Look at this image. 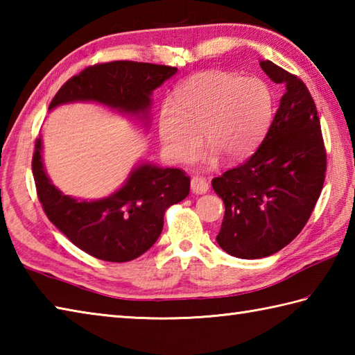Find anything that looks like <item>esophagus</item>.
<instances>
[{"label": "esophagus", "mask_w": 355, "mask_h": 355, "mask_svg": "<svg viewBox=\"0 0 355 355\" xmlns=\"http://www.w3.org/2000/svg\"><path fill=\"white\" fill-rule=\"evenodd\" d=\"M191 189L193 193H206L209 191V182L201 175H193L191 178Z\"/></svg>", "instance_id": "obj_1"}]
</instances>
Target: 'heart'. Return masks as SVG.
<instances>
[{
    "label": "heart",
    "instance_id": "b5f03b06",
    "mask_svg": "<svg viewBox=\"0 0 355 355\" xmlns=\"http://www.w3.org/2000/svg\"><path fill=\"white\" fill-rule=\"evenodd\" d=\"M175 101L159 109L158 135L163 150L177 163L197 157L201 138L217 155L239 159L259 141L272 115V94L255 76L207 71L191 76L177 89Z\"/></svg>",
    "mask_w": 355,
    "mask_h": 355
}]
</instances>
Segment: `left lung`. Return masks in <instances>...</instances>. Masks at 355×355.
I'll return each instance as SVG.
<instances>
[{"instance_id": "left-lung-1", "label": "left lung", "mask_w": 355, "mask_h": 355, "mask_svg": "<svg viewBox=\"0 0 355 355\" xmlns=\"http://www.w3.org/2000/svg\"><path fill=\"white\" fill-rule=\"evenodd\" d=\"M260 66L284 87L280 106L259 149L212 180L225 203L218 245L246 260L279 252L302 232L326 177L320 120L306 85L272 61Z\"/></svg>"}]
</instances>
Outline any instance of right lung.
I'll use <instances>...</instances> for the list:
<instances>
[{
    "instance_id": "right-lung-1",
    "label": "right lung",
    "mask_w": 355,
    "mask_h": 355,
    "mask_svg": "<svg viewBox=\"0 0 355 355\" xmlns=\"http://www.w3.org/2000/svg\"><path fill=\"white\" fill-rule=\"evenodd\" d=\"M177 67L137 61H110L86 67L60 87L49 109L69 101H98L128 114H148L152 90ZM32 172L47 218L81 251L104 261H130L159 237L168 207L187 197L191 178L182 169L141 164L120 191L96 201L61 193L47 178L41 138L35 141Z\"/></svg>"
}]
</instances>
